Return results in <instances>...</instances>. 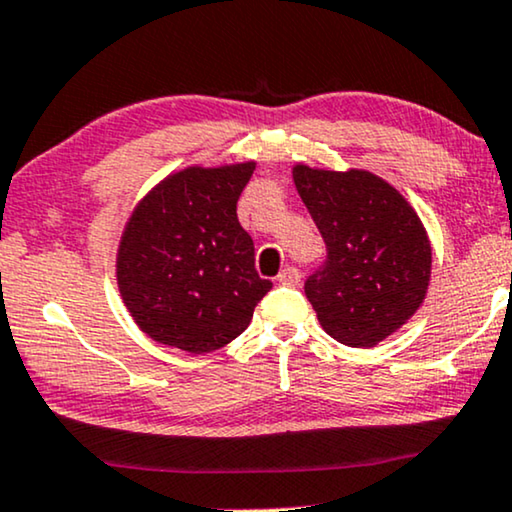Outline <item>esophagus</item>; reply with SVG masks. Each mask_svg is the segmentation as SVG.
Segmentation results:
<instances>
[{"label": "esophagus", "mask_w": 512, "mask_h": 512, "mask_svg": "<svg viewBox=\"0 0 512 512\" xmlns=\"http://www.w3.org/2000/svg\"><path fill=\"white\" fill-rule=\"evenodd\" d=\"M299 278H302V274H299L297 267H285L281 274H278V283L283 285H297Z\"/></svg>", "instance_id": "34e87169"}]
</instances>
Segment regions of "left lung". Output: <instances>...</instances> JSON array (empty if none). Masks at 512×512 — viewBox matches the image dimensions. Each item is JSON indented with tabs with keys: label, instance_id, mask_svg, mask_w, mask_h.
<instances>
[{
	"label": "left lung",
	"instance_id": "8db88e82",
	"mask_svg": "<svg viewBox=\"0 0 512 512\" xmlns=\"http://www.w3.org/2000/svg\"><path fill=\"white\" fill-rule=\"evenodd\" d=\"M295 187L323 236L327 257L304 292L339 344L370 349L424 302L431 243L398 189L367 170L295 166Z\"/></svg>",
	"mask_w": 512,
	"mask_h": 512
}]
</instances>
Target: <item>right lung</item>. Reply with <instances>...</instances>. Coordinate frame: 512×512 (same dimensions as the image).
<instances>
[{
    "label": "right lung",
    "mask_w": 512,
    "mask_h": 512,
    "mask_svg": "<svg viewBox=\"0 0 512 512\" xmlns=\"http://www.w3.org/2000/svg\"><path fill=\"white\" fill-rule=\"evenodd\" d=\"M255 163L187 168L154 187L121 236L117 281L135 323L187 353L222 349L271 290L236 215Z\"/></svg>",
    "instance_id": "right-lung-1"
}]
</instances>
